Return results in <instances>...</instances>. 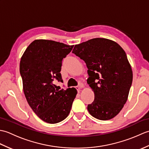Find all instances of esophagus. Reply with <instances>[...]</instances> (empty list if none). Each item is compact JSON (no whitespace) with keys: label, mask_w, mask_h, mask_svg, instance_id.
Returning <instances> with one entry per match:
<instances>
[{"label":"esophagus","mask_w":149,"mask_h":149,"mask_svg":"<svg viewBox=\"0 0 149 149\" xmlns=\"http://www.w3.org/2000/svg\"><path fill=\"white\" fill-rule=\"evenodd\" d=\"M83 85L82 84H81L80 86H76L75 88H76V89L78 90V91H80L81 90V89H82V88H83Z\"/></svg>","instance_id":"1"}]
</instances>
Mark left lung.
<instances>
[{
	"mask_svg": "<svg viewBox=\"0 0 149 149\" xmlns=\"http://www.w3.org/2000/svg\"><path fill=\"white\" fill-rule=\"evenodd\" d=\"M72 52L88 69L87 83L95 95L88 105L90 114L100 120L114 118L127 102L132 81L125 51L114 41L97 38L75 45Z\"/></svg>",
	"mask_w": 149,
	"mask_h": 149,
	"instance_id": "obj_1",
	"label": "left lung"
}]
</instances>
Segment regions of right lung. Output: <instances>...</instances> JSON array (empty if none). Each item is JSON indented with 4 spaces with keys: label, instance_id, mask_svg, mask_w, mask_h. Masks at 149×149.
<instances>
[{
    "label": "right lung",
    "instance_id": "right-lung-1",
    "mask_svg": "<svg viewBox=\"0 0 149 149\" xmlns=\"http://www.w3.org/2000/svg\"><path fill=\"white\" fill-rule=\"evenodd\" d=\"M74 45L52 40H36L22 55L20 72L23 90L28 104L43 121L56 123L69 115L77 93L75 88L59 90L54 83L63 82V59Z\"/></svg>",
    "mask_w": 149,
    "mask_h": 149
}]
</instances>
